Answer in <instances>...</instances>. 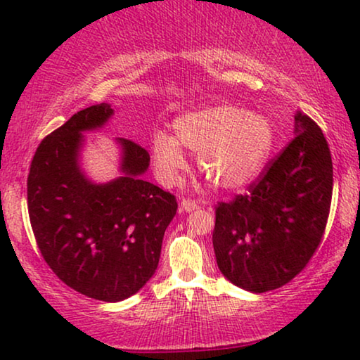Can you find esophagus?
Masks as SVG:
<instances>
[{"instance_id": "esophagus-1", "label": "esophagus", "mask_w": 360, "mask_h": 360, "mask_svg": "<svg viewBox=\"0 0 360 360\" xmlns=\"http://www.w3.org/2000/svg\"><path fill=\"white\" fill-rule=\"evenodd\" d=\"M180 206L185 213H191V211H195L196 208H198V203H196L195 200H181Z\"/></svg>"}]
</instances>
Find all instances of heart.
Listing matches in <instances>:
<instances>
[{"instance_id": "heart-1", "label": "heart", "mask_w": 360, "mask_h": 360, "mask_svg": "<svg viewBox=\"0 0 360 360\" xmlns=\"http://www.w3.org/2000/svg\"><path fill=\"white\" fill-rule=\"evenodd\" d=\"M275 142L272 121L233 105H210L174 121V136L154 132L152 164L167 186L179 184L186 170L181 147L196 152L198 170L221 190H240L264 170Z\"/></svg>"}]
</instances>
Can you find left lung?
<instances>
[{
  "label": "left lung",
  "mask_w": 360,
  "mask_h": 360,
  "mask_svg": "<svg viewBox=\"0 0 360 360\" xmlns=\"http://www.w3.org/2000/svg\"><path fill=\"white\" fill-rule=\"evenodd\" d=\"M295 137L248 195L216 208L213 248L221 274L252 293L298 275L321 243L333 195V162L316 122L295 115Z\"/></svg>",
  "instance_id": "8db88e82"
}]
</instances>
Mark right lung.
<instances>
[{
  "instance_id": "right-lung-1",
  "label": "right lung",
  "mask_w": 360,
  "mask_h": 360,
  "mask_svg": "<svg viewBox=\"0 0 360 360\" xmlns=\"http://www.w3.org/2000/svg\"><path fill=\"white\" fill-rule=\"evenodd\" d=\"M115 115L101 103L73 115L41 142L27 179V206L41 254L63 283L101 302H122L155 274L176 200L142 180L150 157L116 137L117 176L95 181L82 167L85 132Z\"/></svg>"
}]
</instances>
